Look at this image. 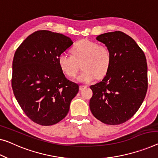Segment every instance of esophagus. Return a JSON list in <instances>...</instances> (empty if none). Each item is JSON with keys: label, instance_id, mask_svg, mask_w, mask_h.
I'll return each mask as SVG.
<instances>
[{"label": "esophagus", "instance_id": "34e87169", "mask_svg": "<svg viewBox=\"0 0 158 158\" xmlns=\"http://www.w3.org/2000/svg\"><path fill=\"white\" fill-rule=\"evenodd\" d=\"M87 86L86 85H80L79 86V90H83L84 89L86 88Z\"/></svg>", "mask_w": 158, "mask_h": 158}]
</instances>
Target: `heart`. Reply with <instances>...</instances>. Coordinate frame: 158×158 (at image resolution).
<instances>
[{
	"label": "heart",
	"mask_w": 158,
	"mask_h": 158,
	"mask_svg": "<svg viewBox=\"0 0 158 158\" xmlns=\"http://www.w3.org/2000/svg\"><path fill=\"white\" fill-rule=\"evenodd\" d=\"M72 55L61 54L58 64L65 74L75 77L82 63L84 70L78 77V81L88 83L96 78L102 79L106 75L111 63V54L105 45H98L97 42L81 40L72 48Z\"/></svg>",
	"instance_id": "b5f03b06"
}]
</instances>
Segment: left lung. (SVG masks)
<instances>
[{"label":"left lung","instance_id":"8db88e82","mask_svg":"<svg viewBox=\"0 0 158 158\" xmlns=\"http://www.w3.org/2000/svg\"><path fill=\"white\" fill-rule=\"evenodd\" d=\"M96 40L109 49L111 63L102 81L90 86L89 107L102 123L121 124L138 111L146 95V58L135 41L123 32L99 35Z\"/></svg>","mask_w":158,"mask_h":158}]
</instances>
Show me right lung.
Here are the masks:
<instances>
[{
    "mask_svg": "<svg viewBox=\"0 0 158 158\" xmlns=\"http://www.w3.org/2000/svg\"><path fill=\"white\" fill-rule=\"evenodd\" d=\"M73 42L48 30L29 35L16 50L12 88L16 100L32 121L52 126L67 116L79 85L67 79L58 57Z\"/></svg>",
    "mask_w": 158,
    "mask_h": 158,
    "instance_id": "obj_1",
    "label": "right lung"
}]
</instances>
